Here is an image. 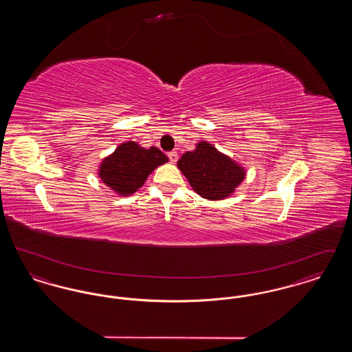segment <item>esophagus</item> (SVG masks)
I'll list each match as a JSON object with an SVG mask.
<instances>
[{
  "label": "esophagus",
  "instance_id": "1",
  "mask_svg": "<svg viewBox=\"0 0 352 352\" xmlns=\"http://www.w3.org/2000/svg\"><path fill=\"white\" fill-rule=\"evenodd\" d=\"M168 160L171 164H175L178 161V153L177 151H170L168 154Z\"/></svg>",
  "mask_w": 352,
  "mask_h": 352
}]
</instances>
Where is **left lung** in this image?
Masks as SVG:
<instances>
[{
  "instance_id": "obj_1",
  "label": "left lung",
  "mask_w": 352,
  "mask_h": 352,
  "mask_svg": "<svg viewBox=\"0 0 352 352\" xmlns=\"http://www.w3.org/2000/svg\"><path fill=\"white\" fill-rule=\"evenodd\" d=\"M178 168L194 191L208 201L232 195L245 178L244 168L207 141L197 144L192 151H186L178 161Z\"/></svg>"
}]
</instances>
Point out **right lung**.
I'll return each mask as SVG.
<instances>
[{"mask_svg":"<svg viewBox=\"0 0 352 352\" xmlns=\"http://www.w3.org/2000/svg\"><path fill=\"white\" fill-rule=\"evenodd\" d=\"M168 161V157L158 148L145 149L134 141H128L102 160L99 177L102 184L118 195L128 197L142 187L154 168Z\"/></svg>","mask_w":352,"mask_h":352,"instance_id":"add662e5","label":"right lung"}]
</instances>
